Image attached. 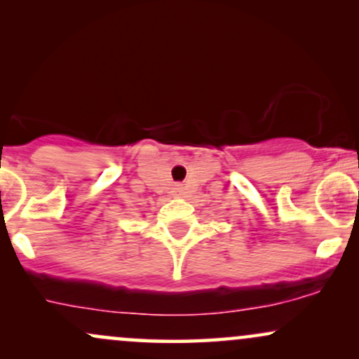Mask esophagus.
<instances>
[{"label":"esophagus","instance_id":"esophagus-1","mask_svg":"<svg viewBox=\"0 0 359 359\" xmlns=\"http://www.w3.org/2000/svg\"><path fill=\"white\" fill-rule=\"evenodd\" d=\"M174 194H175V196H182V194H184V187H182V185H175V187H174Z\"/></svg>","mask_w":359,"mask_h":359}]
</instances>
